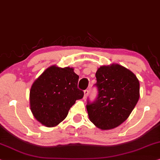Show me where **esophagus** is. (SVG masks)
I'll return each mask as SVG.
<instances>
[{
	"instance_id": "34e87169",
	"label": "esophagus",
	"mask_w": 160,
	"mask_h": 160,
	"mask_svg": "<svg viewBox=\"0 0 160 160\" xmlns=\"http://www.w3.org/2000/svg\"><path fill=\"white\" fill-rule=\"evenodd\" d=\"M88 93H89V91H88L87 89H86L85 91L84 92V98L85 99L86 97H87V95H88Z\"/></svg>"
}]
</instances>
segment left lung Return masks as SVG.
<instances>
[{
    "mask_svg": "<svg viewBox=\"0 0 160 160\" xmlns=\"http://www.w3.org/2000/svg\"><path fill=\"white\" fill-rule=\"evenodd\" d=\"M98 96L87 110L90 121L101 130L122 124L140 97L139 81L129 69L118 63L102 66L96 72Z\"/></svg>",
    "mask_w": 160,
    "mask_h": 160,
    "instance_id": "1",
    "label": "left lung"
}]
</instances>
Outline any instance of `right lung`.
Returning <instances> with one entry per match:
<instances>
[{"instance_id": "obj_1", "label": "right lung", "mask_w": 160, "mask_h": 160, "mask_svg": "<svg viewBox=\"0 0 160 160\" xmlns=\"http://www.w3.org/2000/svg\"><path fill=\"white\" fill-rule=\"evenodd\" d=\"M73 68L53 65L34 81L29 92L30 110L35 119L46 127L63 121L76 100L84 92L78 89V76Z\"/></svg>"}]
</instances>
